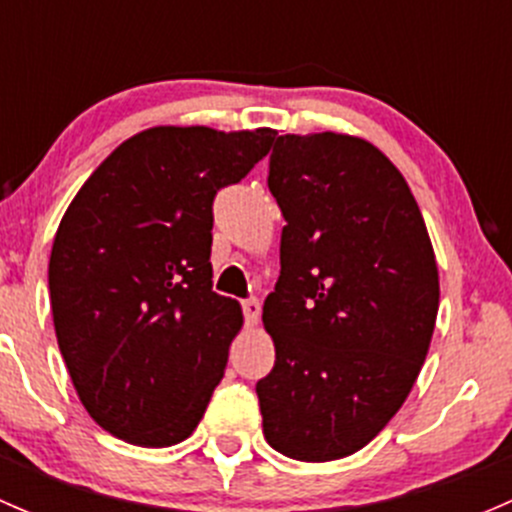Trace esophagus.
<instances>
[{
	"label": "esophagus",
	"instance_id": "1",
	"mask_svg": "<svg viewBox=\"0 0 512 512\" xmlns=\"http://www.w3.org/2000/svg\"><path fill=\"white\" fill-rule=\"evenodd\" d=\"M242 309H245V319H247V324H257L260 322V309H262V304H260V299H245V302H242Z\"/></svg>",
	"mask_w": 512,
	"mask_h": 512
}]
</instances>
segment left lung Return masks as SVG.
<instances>
[{
	"label": "left lung",
	"instance_id": "left-lung-1",
	"mask_svg": "<svg viewBox=\"0 0 512 512\" xmlns=\"http://www.w3.org/2000/svg\"><path fill=\"white\" fill-rule=\"evenodd\" d=\"M267 185L287 225L262 307L275 342L257 381L262 431L294 461H337L414 389L441 297L436 255L409 183L364 138L277 136Z\"/></svg>",
	"mask_w": 512,
	"mask_h": 512
}]
</instances>
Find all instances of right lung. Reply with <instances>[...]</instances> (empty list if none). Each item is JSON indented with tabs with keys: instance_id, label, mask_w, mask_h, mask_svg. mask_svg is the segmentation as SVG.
Wrapping results in <instances>:
<instances>
[{
	"instance_id": "1",
	"label": "right lung",
	"mask_w": 512,
	"mask_h": 512,
	"mask_svg": "<svg viewBox=\"0 0 512 512\" xmlns=\"http://www.w3.org/2000/svg\"><path fill=\"white\" fill-rule=\"evenodd\" d=\"M277 131L156 126L123 141L66 208L49 260L56 342L103 431L143 448L185 441L242 327L213 292V200Z\"/></svg>"
}]
</instances>
